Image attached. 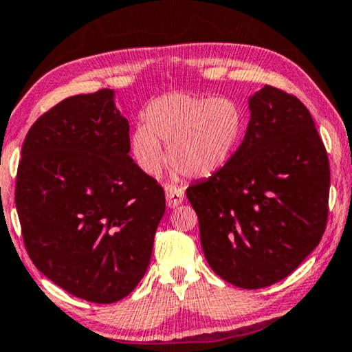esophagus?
Segmentation results:
<instances>
[{"label": "esophagus", "instance_id": "esophagus-1", "mask_svg": "<svg viewBox=\"0 0 352 352\" xmlns=\"http://www.w3.org/2000/svg\"><path fill=\"white\" fill-rule=\"evenodd\" d=\"M165 195H166V205L170 210L179 206L184 201V190L175 186H166L165 187Z\"/></svg>", "mask_w": 352, "mask_h": 352}]
</instances>
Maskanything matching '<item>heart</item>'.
<instances>
[{"label":"heart","instance_id":"obj_1","mask_svg":"<svg viewBox=\"0 0 352 352\" xmlns=\"http://www.w3.org/2000/svg\"><path fill=\"white\" fill-rule=\"evenodd\" d=\"M246 129L241 106L228 96L175 91L152 101L146 124L131 130L133 159L146 175L154 176L168 159L182 175L205 177L227 164Z\"/></svg>","mask_w":352,"mask_h":352}]
</instances>
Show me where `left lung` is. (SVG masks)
Returning a JSON list of instances; mask_svg holds the SVG:
<instances>
[{
	"label": "left lung",
	"mask_w": 352,
	"mask_h": 352,
	"mask_svg": "<svg viewBox=\"0 0 352 352\" xmlns=\"http://www.w3.org/2000/svg\"><path fill=\"white\" fill-rule=\"evenodd\" d=\"M241 146L187 188L205 257L223 281L261 289L281 281L318 246L327 223L330 170L309 111L265 85L249 96Z\"/></svg>",
	"instance_id": "8db88e82"
}]
</instances>
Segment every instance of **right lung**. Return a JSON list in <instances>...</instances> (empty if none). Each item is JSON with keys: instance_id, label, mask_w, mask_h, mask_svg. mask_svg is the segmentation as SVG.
Wrapping results in <instances>:
<instances>
[{"instance_id": "1", "label": "right lung", "mask_w": 352, "mask_h": 352, "mask_svg": "<svg viewBox=\"0 0 352 352\" xmlns=\"http://www.w3.org/2000/svg\"><path fill=\"white\" fill-rule=\"evenodd\" d=\"M116 91L76 95L30 129L15 206L28 256L74 297L114 303L149 267L165 192L130 157Z\"/></svg>"}]
</instances>
